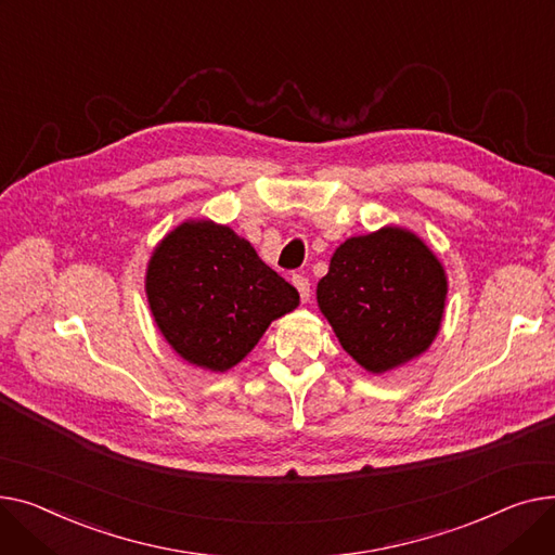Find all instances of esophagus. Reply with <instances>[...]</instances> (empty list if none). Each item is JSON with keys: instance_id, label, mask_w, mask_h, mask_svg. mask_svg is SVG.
Segmentation results:
<instances>
[{"instance_id": "1", "label": "esophagus", "mask_w": 555, "mask_h": 555, "mask_svg": "<svg viewBox=\"0 0 555 555\" xmlns=\"http://www.w3.org/2000/svg\"><path fill=\"white\" fill-rule=\"evenodd\" d=\"M293 286L298 288V293H300V300L302 302H307L309 300V296H311V288H309V280L305 278V275H293Z\"/></svg>"}]
</instances>
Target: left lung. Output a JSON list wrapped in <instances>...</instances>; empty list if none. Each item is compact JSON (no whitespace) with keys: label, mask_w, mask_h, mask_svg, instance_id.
I'll return each instance as SVG.
<instances>
[{"label":"left lung","mask_w":555,"mask_h":555,"mask_svg":"<svg viewBox=\"0 0 555 555\" xmlns=\"http://www.w3.org/2000/svg\"><path fill=\"white\" fill-rule=\"evenodd\" d=\"M448 280L437 255L399 225L349 237L315 298L343 349L372 374L405 365L439 334Z\"/></svg>","instance_id":"1"}]
</instances>
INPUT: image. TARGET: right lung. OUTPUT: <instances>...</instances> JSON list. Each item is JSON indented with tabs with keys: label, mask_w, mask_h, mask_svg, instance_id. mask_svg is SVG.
Masks as SVG:
<instances>
[{
	"label": "right lung",
	"mask_w": 555,
	"mask_h": 555,
	"mask_svg": "<svg viewBox=\"0 0 555 555\" xmlns=\"http://www.w3.org/2000/svg\"><path fill=\"white\" fill-rule=\"evenodd\" d=\"M145 293L158 332L183 361L225 372L269 324L300 305L291 286L233 228L183 221L154 248Z\"/></svg>",
	"instance_id": "add662e5"
}]
</instances>
